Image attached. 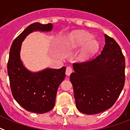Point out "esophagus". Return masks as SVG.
<instances>
[{
  "label": "esophagus",
  "instance_id": "obj_1",
  "mask_svg": "<svg viewBox=\"0 0 130 130\" xmlns=\"http://www.w3.org/2000/svg\"><path fill=\"white\" fill-rule=\"evenodd\" d=\"M72 69L71 67H70V66H68V67H67L66 68V74L67 76H69L71 73H72Z\"/></svg>",
  "mask_w": 130,
  "mask_h": 130
}]
</instances>
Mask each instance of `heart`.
I'll list each match as a JSON object with an SVG mask.
<instances>
[{"label":"heart","mask_w":130,"mask_h":130,"mask_svg":"<svg viewBox=\"0 0 130 130\" xmlns=\"http://www.w3.org/2000/svg\"><path fill=\"white\" fill-rule=\"evenodd\" d=\"M77 56L80 61H85L93 56L98 49V43L93 40V36L89 32L76 31L70 33L64 42V46L68 50H75L83 46Z\"/></svg>","instance_id":"obj_1"}]
</instances>
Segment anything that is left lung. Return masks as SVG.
<instances>
[{
	"label": "left lung",
	"mask_w": 130,
	"mask_h": 130,
	"mask_svg": "<svg viewBox=\"0 0 130 130\" xmlns=\"http://www.w3.org/2000/svg\"><path fill=\"white\" fill-rule=\"evenodd\" d=\"M101 54L89 62L73 64L70 80L76 106L84 114L93 115L110 108L125 83V62L119 45L108 35Z\"/></svg>",
	"instance_id": "1"
}]
</instances>
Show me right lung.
Here are the masks:
<instances>
[{"mask_svg":"<svg viewBox=\"0 0 130 130\" xmlns=\"http://www.w3.org/2000/svg\"><path fill=\"white\" fill-rule=\"evenodd\" d=\"M53 24L35 22L25 29L12 43L7 64L12 94L20 106L28 111L45 113L55 105L58 87L65 78L66 67L60 69L47 68L39 72H32L24 66L20 51L22 43L33 32H49Z\"/></svg>","mask_w":130,"mask_h":130,"instance_id":"1","label":"right lung"}]
</instances>
